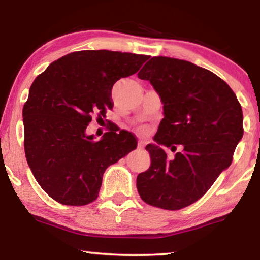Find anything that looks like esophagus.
I'll return each instance as SVG.
<instances>
[{"mask_svg":"<svg viewBox=\"0 0 260 260\" xmlns=\"http://www.w3.org/2000/svg\"><path fill=\"white\" fill-rule=\"evenodd\" d=\"M144 145H145V142L140 141V142H138V144H137V149H138V150H143Z\"/></svg>","mask_w":260,"mask_h":260,"instance_id":"1","label":"esophagus"}]
</instances>
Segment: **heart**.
Segmentation results:
<instances>
[{"instance_id":"1","label":"heart","mask_w":260,"mask_h":260,"mask_svg":"<svg viewBox=\"0 0 260 260\" xmlns=\"http://www.w3.org/2000/svg\"><path fill=\"white\" fill-rule=\"evenodd\" d=\"M144 130H145V129H142V131H144Z\"/></svg>"}]
</instances>
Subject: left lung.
Segmentation results:
<instances>
[{
	"label": "left lung",
	"mask_w": 260,
	"mask_h": 260,
	"mask_svg": "<svg viewBox=\"0 0 260 260\" xmlns=\"http://www.w3.org/2000/svg\"><path fill=\"white\" fill-rule=\"evenodd\" d=\"M138 78L149 80L163 103L165 118L148 144L151 165L138 174L137 190L148 205L177 211L204 197L232 163L243 138V110L229 85L186 60L154 56ZM183 151L169 160L161 145Z\"/></svg>",
	"instance_id": "8db88e82"
}]
</instances>
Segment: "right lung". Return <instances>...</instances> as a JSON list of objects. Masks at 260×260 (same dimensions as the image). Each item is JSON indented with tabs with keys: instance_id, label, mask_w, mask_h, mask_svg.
I'll list each match as a JSON object with an SVG mask.
<instances>
[{
	"instance_id": "add662e5",
	"label": "right lung",
	"mask_w": 260,
	"mask_h": 260,
	"mask_svg": "<svg viewBox=\"0 0 260 260\" xmlns=\"http://www.w3.org/2000/svg\"><path fill=\"white\" fill-rule=\"evenodd\" d=\"M148 55L101 49L78 51L35 78L24 103V152L35 180L52 199L85 206L98 198L109 166L135 150L137 140L110 127L99 141L87 135L92 117L112 109L117 80L133 76Z\"/></svg>"
}]
</instances>
